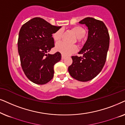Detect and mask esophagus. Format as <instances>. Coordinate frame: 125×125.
<instances>
[{"instance_id":"34e87169","label":"esophagus","mask_w":125,"mask_h":125,"mask_svg":"<svg viewBox=\"0 0 125 125\" xmlns=\"http://www.w3.org/2000/svg\"><path fill=\"white\" fill-rule=\"evenodd\" d=\"M65 58H66V56H64V55H62V59H65Z\"/></svg>"}]
</instances>
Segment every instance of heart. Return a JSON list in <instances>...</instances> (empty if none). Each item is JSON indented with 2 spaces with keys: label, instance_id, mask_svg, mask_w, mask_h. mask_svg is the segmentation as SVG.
Returning <instances> with one entry per match:
<instances>
[{
  "label": "heart",
  "instance_id": "1",
  "mask_svg": "<svg viewBox=\"0 0 125 125\" xmlns=\"http://www.w3.org/2000/svg\"><path fill=\"white\" fill-rule=\"evenodd\" d=\"M73 31L78 39H82L86 34V31L81 26H75L72 29ZM63 34V30L59 29L52 34V38L55 42H58L61 39ZM55 50L58 52L61 53L63 55L67 56L76 52L77 47L75 45H70L64 42L58 43L55 46Z\"/></svg>",
  "mask_w": 125,
  "mask_h": 125
}]
</instances>
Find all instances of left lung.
<instances>
[{
  "label": "left lung",
  "mask_w": 125,
  "mask_h": 125,
  "mask_svg": "<svg viewBox=\"0 0 125 125\" xmlns=\"http://www.w3.org/2000/svg\"><path fill=\"white\" fill-rule=\"evenodd\" d=\"M79 23L87 27V39L78 52L83 54V56H71L73 63L68 68V71L74 79L87 82L97 76L105 64L110 36L102 21L87 17Z\"/></svg>",
  "instance_id": "left-lung-1"
}]
</instances>
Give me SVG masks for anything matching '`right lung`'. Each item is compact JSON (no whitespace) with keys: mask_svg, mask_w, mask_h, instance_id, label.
I'll list each match as a JSON object with an SVG mask.
<instances>
[{"mask_svg":"<svg viewBox=\"0 0 125 125\" xmlns=\"http://www.w3.org/2000/svg\"><path fill=\"white\" fill-rule=\"evenodd\" d=\"M61 28L36 17L20 30L18 49L21 66L26 76L34 83L46 84L54 76V66L61 61V54L47 53L54 47L52 34Z\"/></svg>","mask_w":125,"mask_h":125,"instance_id":"right-lung-1","label":"right lung"}]
</instances>
